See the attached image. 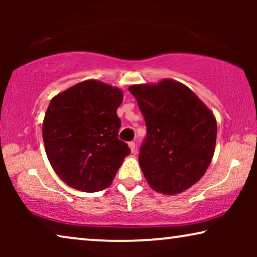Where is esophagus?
I'll use <instances>...</instances> for the list:
<instances>
[{"label": "esophagus", "mask_w": 257, "mask_h": 257, "mask_svg": "<svg viewBox=\"0 0 257 257\" xmlns=\"http://www.w3.org/2000/svg\"><path fill=\"white\" fill-rule=\"evenodd\" d=\"M128 146H130V149H131V152L135 153L136 152V143L135 142H130Z\"/></svg>", "instance_id": "esophagus-1"}]
</instances>
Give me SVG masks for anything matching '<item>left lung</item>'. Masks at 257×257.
<instances>
[{
  "label": "left lung",
  "mask_w": 257,
  "mask_h": 257,
  "mask_svg": "<svg viewBox=\"0 0 257 257\" xmlns=\"http://www.w3.org/2000/svg\"><path fill=\"white\" fill-rule=\"evenodd\" d=\"M145 118L139 164L154 191L174 195L196 184L214 156L217 125L193 91L173 79L128 87Z\"/></svg>",
  "instance_id": "left-lung-1"
}]
</instances>
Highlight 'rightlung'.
<instances>
[{
    "mask_svg": "<svg viewBox=\"0 0 257 257\" xmlns=\"http://www.w3.org/2000/svg\"><path fill=\"white\" fill-rule=\"evenodd\" d=\"M122 91L89 79L52 98L42 135L56 174L70 187L92 193L108 187L131 153L118 139Z\"/></svg>",
    "mask_w": 257,
    "mask_h": 257,
    "instance_id": "right-lung-1",
    "label": "right lung"
}]
</instances>
